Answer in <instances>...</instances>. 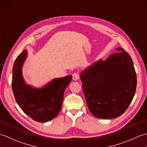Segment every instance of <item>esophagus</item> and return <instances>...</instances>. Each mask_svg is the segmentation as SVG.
Wrapping results in <instances>:
<instances>
[{
	"label": "esophagus",
	"instance_id": "34e87169",
	"mask_svg": "<svg viewBox=\"0 0 147 147\" xmlns=\"http://www.w3.org/2000/svg\"><path fill=\"white\" fill-rule=\"evenodd\" d=\"M80 76H79V74L78 73H74L73 74V80L74 81H76L79 79Z\"/></svg>",
	"mask_w": 147,
	"mask_h": 147
}]
</instances>
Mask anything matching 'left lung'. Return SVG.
I'll return each instance as SVG.
<instances>
[{"label": "left lung", "instance_id": "obj_1", "mask_svg": "<svg viewBox=\"0 0 147 147\" xmlns=\"http://www.w3.org/2000/svg\"><path fill=\"white\" fill-rule=\"evenodd\" d=\"M105 61L82 71L80 78L87 105L96 118H116L126 111L135 96L136 74L132 59L121 47Z\"/></svg>", "mask_w": 147, "mask_h": 147}]
</instances>
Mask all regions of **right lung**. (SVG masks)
Segmentation results:
<instances>
[{
    "instance_id": "right-lung-1",
    "label": "right lung",
    "mask_w": 147,
    "mask_h": 147,
    "mask_svg": "<svg viewBox=\"0 0 147 147\" xmlns=\"http://www.w3.org/2000/svg\"><path fill=\"white\" fill-rule=\"evenodd\" d=\"M27 56V50H23L14 61L12 92L17 104L24 113L37 122L46 123L57 117L60 112L64 91L71 82L72 76L54 78L41 88L28 85L22 74Z\"/></svg>"
}]
</instances>
